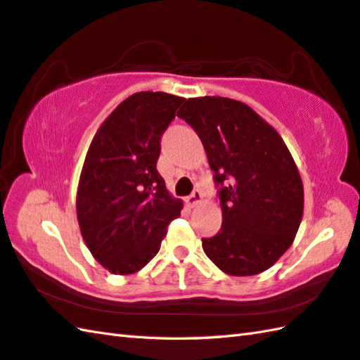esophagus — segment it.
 <instances>
[{
    "instance_id": "obj_1",
    "label": "esophagus",
    "mask_w": 360,
    "mask_h": 360,
    "mask_svg": "<svg viewBox=\"0 0 360 360\" xmlns=\"http://www.w3.org/2000/svg\"><path fill=\"white\" fill-rule=\"evenodd\" d=\"M200 202H202V191L200 189H194L186 199V203L189 205V207H195V205H199Z\"/></svg>"
}]
</instances>
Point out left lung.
Wrapping results in <instances>:
<instances>
[{"instance_id": "1", "label": "left lung", "mask_w": 360, "mask_h": 360, "mask_svg": "<svg viewBox=\"0 0 360 360\" xmlns=\"http://www.w3.org/2000/svg\"><path fill=\"white\" fill-rule=\"evenodd\" d=\"M199 135L222 208L203 252L233 276L261 274L292 245L303 217V181L280 134L244 102L203 96L177 113Z\"/></svg>"}]
</instances>
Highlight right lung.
<instances>
[{
	"label": "right lung",
	"instance_id": "add662e5",
	"mask_svg": "<svg viewBox=\"0 0 360 360\" xmlns=\"http://www.w3.org/2000/svg\"><path fill=\"white\" fill-rule=\"evenodd\" d=\"M183 98L131 94L94 135L77 188V221L86 247L115 275L141 270L160 250L183 203L157 171L160 141Z\"/></svg>",
	"mask_w": 360,
	"mask_h": 360
}]
</instances>
